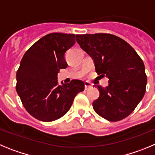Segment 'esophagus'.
<instances>
[{
  "label": "esophagus",
  "instance_id": "1",
  "mask_svg": "<svg viewBox=\"0 0 155 155\" xmlns=\"http://www.w3.org/2000/svg\"><path fill=\"white\" fill-rule=\"evenodd\" d=\"M91 87H92V84H91L90 82H85V83H84V89L85 90L89 89Z\"/></svg>",
  "mask_w": 155,
  "mask_h": 155
}]
</instances>
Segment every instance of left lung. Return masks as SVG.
Segmentation results:
<instances>
[{
	"label": "left lung",
	"mask_w": 155,
	"mask_h": 155,
	"mask_svg": "<svg viewBox=\"0 0 155 155\" xmlns=\"http://www.w3.org/2000/svg\"><path fill=\"white\" fill-rule=\"evenodd\" d=\"M76 40L92 57L97 74L109 78L106 87L94 85L99 91L92 103L95 113L112 122L127 117L146 91L147 75L141 58L125 40L112 34L77 35Z\"/></svg>",
	"instance_id": "8db88e82"
}]
</instances>
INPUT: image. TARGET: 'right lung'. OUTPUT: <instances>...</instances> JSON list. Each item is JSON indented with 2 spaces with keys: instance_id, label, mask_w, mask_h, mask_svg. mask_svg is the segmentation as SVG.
Masks as SVG:
<instances>
[{
  "instance_id": "1",
  "label": "right lung",
  "mask_w": 155,
  "mask_h": 155,
  "mask_svg": "<svg viewBox=\"0 0 155 155\" xmlns=\"http://www.w3.org/2000/svg\"><path fill=\"white\" fill-rule=\"evenodd\" d=\"M77 35L55 32L41 38L25 52L16 74V91L25 109L43 122L58 120L68 113L84 82L72 80L59 85L57 74L68 64L65 53Z\"/></svg>"
}]
</instances>
